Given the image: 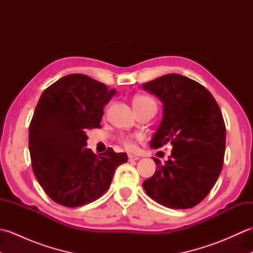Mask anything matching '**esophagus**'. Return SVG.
Instances as JSON below:
<instances>
[{
    "instance_id": "1",
    "label": "esophagus",
    "mask_w": 253,
    "mask_h": 253,
    "mask_svg": "<svg viewBox=\"0 0 253 253\" xmlns=\"http://www.w3.org/2000/svg\"><path fill=\"white\" fill-rule=\"evenodd\" d=\"M137 160H139V158L136 157V155H132V154L128 155V161H129V162H133V161H137Z\"/></svg>"
}]
</instances>
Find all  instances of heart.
<instances>
[{
    "label": "heart",
    "mask_w": 253,
    "mask_h": 253,
    "mask_svg": "<svg viewBox=\"0 0 253 253\" xmlns=\"http://www.w3.org/2000/svg\"><path fill=\"white\" fill-rule=\"evenodd\" d=\"M146 103H154V101L151 98H149V96H146V95H138L135 99H133V107L141 105V104H146ZM121 142L127 150L135 149V143H133V141L130 138L124 137L121 139Z\"/></svg>",
    "instance_id": "b5f03b06"
}]
</instances>
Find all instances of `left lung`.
I'll return each instance as SVG.
<instances>
[{"mask_svg": "<svg viewBox=\"0 0 253 253\" xmlns=\"http://www.w3.org/2000/svg\"><path fill=\"white\" fill-rule=\"evenodd\" d=\"M163 103V117L150 141L159 149L169 142L171 153L143 181L147 195L169 209L200 203L223 168L226 129L215 99L202 84L179 74H168L142 84Z\"/></svg>", "mask_w": 253, "mask_h": 253, "instance_id": "1", "label": "left lung"}]
</instances>
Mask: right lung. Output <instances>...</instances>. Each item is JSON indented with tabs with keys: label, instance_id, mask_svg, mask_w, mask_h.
I'll return each instance as SVG.
<instances>
[{
	"label": "right lung",
	"instance_id": "add662e5",
	"mask_svg": "<svg viewBox=\"0 0 253 253\" xmlns=\"http://www.w3.org/2000/svg\"><path fill=\"white\" fill-rule=\"evenodd\" d=\"M116 89L83 74L58 79L41 94L29 127V151L36 178L53 201L85 206L109 189L126 153L109 148L100 155L87 146V132L99 128L104 106Z\"/></svg>",
	"mask_w": 253,
	"mask_h": 253
}]
</instances>
